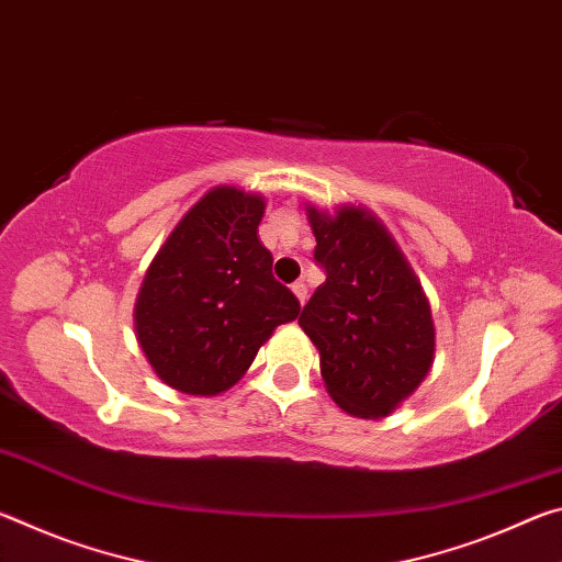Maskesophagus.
<instances>
[{"mask_svg": "<svg viewBox=\"0 0 562 562\" xmlns=\"http://www.w3.org/2000/svg\"><path fill=\"white\" fill-rule=\"evenodd\" d=\"M292 292H294V297L300 300V304H304V300H307V284H304L302 280L292 282Z\"/></svg>", "mask_w": 562, "mask_h": 562, "instance_id": "34e87169", "label": "esophagus"}]
</instances>
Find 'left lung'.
<instances>
[{
  "label": "left lung",
  "instance_id": "left-lung-1",
  "mask_svg": "<svg viewBox=\"0 0 562 562\" xmlns=\"http://www.w3.org/2000/svg\"><path fill=\"white\" fill-rule=\"evenodd\" d=\"M307 213L327 280L304 304L300 327L319 349L329 396L355 416H389L431 369V307L376 217L361 207Z\"/></svg>",
  "mask_w": 562,
  "mask_h": 562
}]
</instances>
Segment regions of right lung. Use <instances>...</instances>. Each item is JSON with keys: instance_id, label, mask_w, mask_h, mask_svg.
Wrapping results in <instances>:
<instances>
[{"instance_id": "obj_1", "label": "right lung", "mask_w": 562, "mask_h": 562, "mask_svg": "<svg viewBox=\"0 0 562 562\" xmlns=\"http://www.w3.org/2000/svg\"><path fill=\"white\" fill-rule=\"evenodd\" d=\"M262 213L260 195L213 188L150 262L133 317L154 372L178 392L231 389L272 329L300 315L297 297L272 278Z\"/></svg>"}]
</instances>
